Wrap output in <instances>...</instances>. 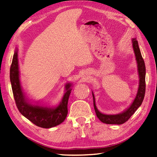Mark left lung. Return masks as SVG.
<instances>
[{
  "instance_id": "1",
  "label": "left lung",
  "mask_w": 157,
  "mask_h": 157,
  "mask_svg": "<svg viewBox=\"0 0 157 157\" xmlns=\"http://www.w3.org/2000/svg\"><path fill=\"white\" fill-rule=\"evenodd\" d=\"M132 45L134 53H135L136 59L137 64V70L139 78H140V83H139V87L137 95L135 99L133 100L132 105L128 108L125 110L122 113L118 114H105L101 113L96 106L95 96L93 93V106L95 109V113L98 118L102 122L107 124H122L128 121L129 118L134 114L137 109L140 107L143 101L145 93V65L144 60L141 56L140 47L138 45V42L136 39H132Z\"/></svg>"
}]
</instances>
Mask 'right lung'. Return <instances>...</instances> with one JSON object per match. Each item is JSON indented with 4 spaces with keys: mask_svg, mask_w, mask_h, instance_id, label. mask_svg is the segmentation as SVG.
I'll use <instances>...</instances> for the list:
<instances>
[{
    "mask_svg": "<svg viewBox=\"0 0 157 157\" xmlns=\"http://www.w3.org/2000/svg\"><path fill=\"white\" fill-rule=\"evenodd\" d=\"M10 78L17 108L27 119L43 128L55 127L64 122L68 114V102L72 84L68 83L66 85V93L56 106L47 107L32 104L25 97L21 86L17 48L10 66Z\"/></svg>",
    "mask_w": 157,
    "mask_h": 157,
    "instance_id": "add662e5",
    "label": "right lung"
}]
</instances>
